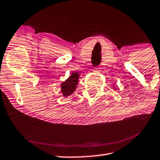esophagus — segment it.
I'll return each mask as SVG.
<instances>
[{
    "label": "esophagus",
    "mask_w": 160,
    "mask_h": 160,
    "mask_svg": "<svg viewBox=\"0 0 160 160\" xmlns=\"http://www.w3.org/2000/svg\"><path fill=\"white\" fill-rule=\"evenodd\" d=\"M100 69H101V68H100V66H98V68H95V70H93V71H94L95 72H99V71H100Z\"/></svg>",
    "instance_id": "34e87169"
}]
</instances>
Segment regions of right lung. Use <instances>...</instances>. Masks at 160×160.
Returning a JSON list of instances; mask_svg holds the SVG:
<instances>
[{
    "instance_id": "1",
    "label": "right lung",
    "mask_w": 160,
    "mask_h": 160,
    "mask_svg": "<svg viewBox=\"0 0 160 160\" xmlns=\"http://www.w3.org/2000/svg\"><path fill=\"white\" fill-rule=\"evenodd\" d=\"M79 72H74L68 79L61 83V91L64 97L72 95L75 90L79 82Z\"/></svg>"
}]
</instances>
